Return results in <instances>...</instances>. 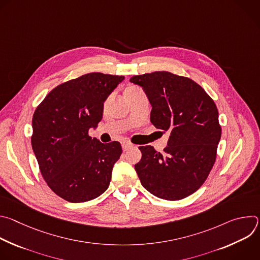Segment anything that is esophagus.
Masks as SVG:
<instances>
[{
	"instance_id": "1",
	"label": "esophagus",
	"mask_w": 260,
	"mask_h": 260,
	"mask_svg": "<svg viewBox=\"0 0 260 260\" xmlns=\"http://www.w3.org/2000/svg\"><path fill=\"white\" fill-rule=\"evenodd\" d=\"M133 146L134 145L132 143H129V142H123L122 143V149H123V151H127L128 149H131Z\"/></svg>"
}]
</instances>
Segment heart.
<instances>
[{
    "instance_id": "1",
    "label": "heart",
    "mask_w": 260,
    "mask_h": 260,
    "mask_svg": "<svg viewBox=\"0 0 260 260\" xmlns=\"http://www.w3.org/2000/svg\"><path fill=\"white\" fill-rule=\"evenodd\" d=\"M133 88H136V87H129L128 89H133Z\"/></svg>"
}]
</instances>
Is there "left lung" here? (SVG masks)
<instances>
[{"mask_svg":"<svg viewBox=\"0 0 260 260\" xmlns=\"http://www.w3.org/2000/svg\"><path fill=\"white\" fill-rule=\"evenodd\" d=\"M129 81L141 86L149 100L151 123L170 131L162 154L150 145L139 147L142 158L135 169L141 184L168 201L192 194L216 160L221 126L214 101L193 80L166 71L137 75Z\"/></svg>","mask_w":260,"mask_h":260,"instance_id":"obj_1","label":"left lung"}]
</instances>
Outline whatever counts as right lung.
<instances>
[{"mask_svg":"<svg viewBox=\"0 0 260 260\" xmlns=\"http://www.w3.org/2000/svg\"><path fill=\"white\" fill-rule=\"evenodd\" d=\"M123 76L89 73L53 88L32 116V151L50 189L70 203L91 201L108 187L122 149L88 136Z\"/></svg>","mask_w":260,"mask_h":260,"instance_id":"obj_1","label":"right lung"}]
</instances>
